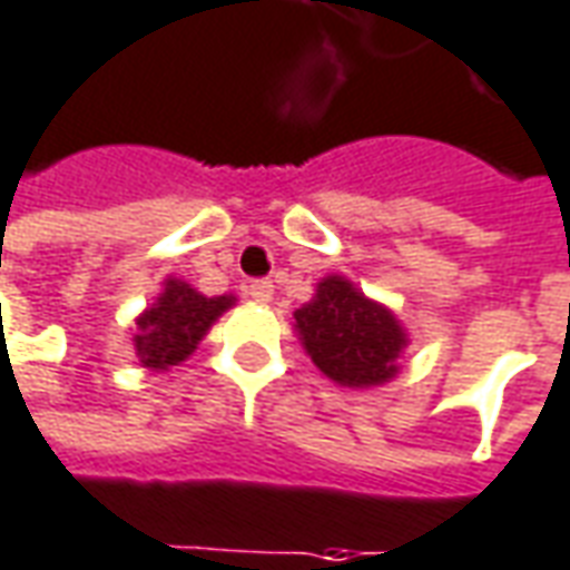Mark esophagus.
Masks as SVG:
<instances>
[{
    "instance_id": "1",
    "label": "esophagus",
    "mask_w": 570,
    "mask_h": 570,
    "mask_svg": "<svg viewBox=\"0 0 570 570\" xmlns=\"http://www.w3.org/2000/svg\"><path fill=\"white\" fill-rule=\"evenodd\" d=\"M246 293H249V299L255 302H271V296H274V284H271L268 277H262V281H249Z\"/></svg>"
}]
</instances>
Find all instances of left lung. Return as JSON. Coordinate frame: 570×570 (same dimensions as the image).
<instances>
[{"instance_id": "1", "label": "left lung", "mask_w": 570, "mask_h": 570, "mask_svg": "<svg viewBox=\"0 0 570 570\" xmlns=\"http://www.w3.org/2000/svg\"><path fill=\"white\" fill-rule=\"evenodd\" d=\"M296 327L312 362L343 386L390 381L405 346L396 317L343 277L317 284L315 299L296 312Z\"/></svg>"}]
</instances>
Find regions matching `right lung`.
<instances>
[{
  "mask_svg": "<svg viewBox=\"0 0 570 570\" xmlns=\"http://www.w3.org/2000/svg\"><path fill=\"white\" fill-rule=\"evenodd\" d=\"M230 305H234L230 296H203L187 284L168 281L165 296L137 321L139 334L134 343H137L139 362L146 367H168L184 362L212 327V321Z\"/></svg>",
  "mask_w": 570,
  "mask_h": 570,
  "instance_id": "obj_1",
  "label": "right lung"
}]
</instances>
